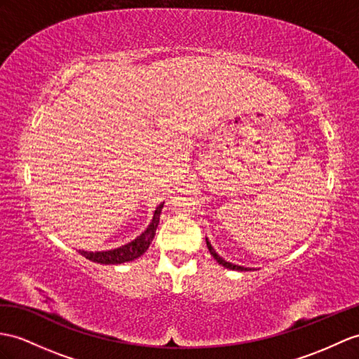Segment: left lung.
<instances>
[{"instance_id":"obj_1","label":"left lung","mask_w":359,"mask_h":359,"mask_svg":"<svg viewBox=\"0 0 359 359\" xmlns=\"http://www.w3.org/2000/svg\"><path fill=\"white\" fill-rule=\"evenodd\" d=\"M205 242H207V248H208V251H210V255H212L215 259H216V262L219 265H222V266H225V268H230V269H236V271H248V268H243V266H239V265H234V264H231V262H226V260H224L219 255H217V252L215 251V248L212 247V243L208 242V239H205Z\"/></svg>"}]
</instances>
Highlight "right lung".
I'll return each mask as SVG.
<instances>
[{
  "instance_id": "right-lung-1",
  "label": "right lung",
  "mask_w": 359,
  "mask_h": 359,
  "mask_svg": "<svg viewBox=\"0 0 359 359\" xmlns=\"http://www.w3.org/2000/svg\"><path fill=\"white\" fill-rule=\"evenodd\" d=\"M163 205H164V203H161L158 207H156L151 225L147 226L144 233L140 234L138 238L134 239L133 242H129V243H126V245L116 248V250L79 251V252H81V255L88 260L97 262V264H103V265H118V264H125V262H130V260L140 257L143 252H146V250L151 245V242H152L155 231H156V226H158V222H160V215H161Z\"/></svg>"
}]
</instances>
